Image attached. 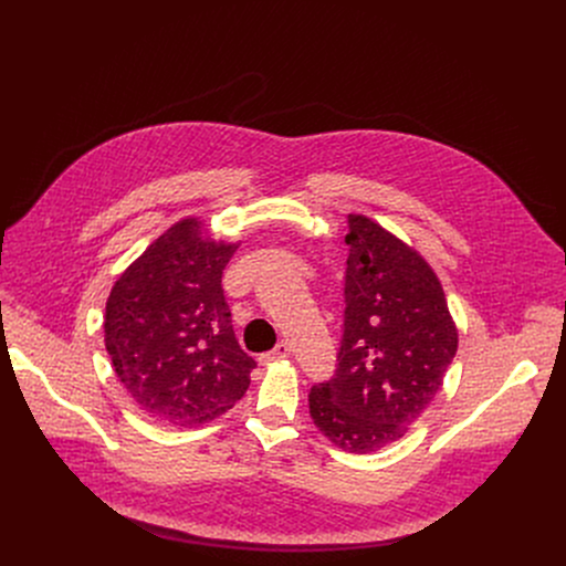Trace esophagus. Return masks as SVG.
<instances>
[{
  "instance_id": "34e87169",
  "label": "esophagus",
  "mask_w": 566,
  "mask_h": 566,
  "mask_svg": "<svg viewBox=\"0 0 566 566\" xmlns=\"http://www.w3.org/2000/svg\"><path fill=\"white\" fill-rule=\"evenodd\" d=\"M289 356H291V347H289L286 343H277L273 352L260 356V363H262V365H269V363H275V360H284V358H289Z\"/></svg>"
}]
</instances>
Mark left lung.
Here are the masks:
<instances>
[{
	"mask_svg": "<svg viewBox=\"0 0 566 566\" xmlns=\"http://www.w3.org/2000/svg\"><path fill=\"white\" fill-rule=\"evenodd\" d=\"M345 332L332 380L311 387L315 428L367 454L428 410L457 354L459 329L432 266L365 214H349Z\"/></svg>",
	"mask_w": 566,
	"mask_h": 566,
	"instance_id": "8db88e82",
	"label": "left lung"
}]
</instances>
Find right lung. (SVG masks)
I'll use <instances>...</instances> for the list:
<instances>
[{
  "label": "right lung",
  "instance_id": "1",
  "mask_svg": "<svg viewBox=\"0 0 566 566\" xmlns=\"http://www.w3.org/2000/svg\"><path fill=\"white\" fill-rule=\"evenodd\" d=\"M237 244L199 217L172 223L114 282L105 347L129 398L156 421L201 426L247 394L255 360L239 347L221 275Z\"/></svg>",
  "mask_w": 566,
  "mask_h": 566
}]
</instances>
